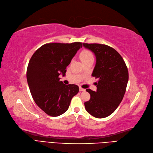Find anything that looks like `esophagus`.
<instances>
[{"label": "esophagus", "mask_w": 153, "mask_h": 153, "mask_svg": "<svg viewBox=\"0 0 153 153\" xmlns=\"http://www.w3.org/2000/svg\"><path fill=\"white\" fill-rule=\"evenodd\" d=\"M79 90H80V91H82V92L85 91V89H84V88H82L81 87H80V88H79Z\"/></svg>", "instance_id": "obj_1"}]
</instances>
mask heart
<instances>
[{
  "label": "heart",
  "mask_w": 153,
  "mask_h": 153,
  "mask_svg": "<svg viewBox=\"0 0 153 153\" xmlns=\"http://www.w3.org/2000/svg\"><path fill=\"white\" fill-rule=\"evenodd\" d=\"M80 58L82 62L84 61L88 60L89 59L94 58V56L91 51L87 49H83L81 51L80 54Z\"/></svg>",
  "instance_id": "1"
}]
</instances>
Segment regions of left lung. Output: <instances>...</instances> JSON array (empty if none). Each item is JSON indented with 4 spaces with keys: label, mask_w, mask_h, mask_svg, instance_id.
I'll return each instance as SVG.
<instances>
[{
    "label": "left lung",
    "mask_w": 153,
    "mask_h": 153,
    "mask_svg": "<svg viewBox=\"0 0 153 153\" xmlns=\"http://www.w3.org/2000/svg\"><path fill=\"white\" fill-rule=\"evenodd\" d=\"M83 46L94 52L96 63L92 76L98 78L97 91L86 89L91 95L84 103L93 117L103 118L111 114L122 102L128 81V71L122 57L107 45L85 44Z\"/></svg>",
    "instance_id": "1"
}]
</instances>
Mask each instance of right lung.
Masks as SVG:
<instances>
[{"label":"right lung","mask_w":153,"mask_h":153,"mask_svg":"<svg viewBox=\"0 0 153 153\" xmlns=\"http://www.w3.org/2000/svg\"><path fill=\"white\" fill-rule=\"evenodd\" d=\"M82 47L81 42L45 44L29 61L26 78L31 94L36 105L51 117L65 113L79 91L78 85L60 81L59 75H65L66 67Z\"/></svg>","instance_id":"1"}]
</instances>
